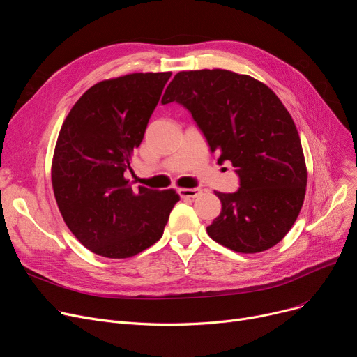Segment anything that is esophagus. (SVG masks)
I'll return each instance as SVG.
<instances>
[{
	"instance_id": "esophagus-1",
	"label": "esophagus",
	"mask_w": 357,
	"mask_h": 357,
	"mask_svg": "<svg viewBox=\"0 0 357 357\" xmlns=\"http://www.w3.org/2000/svg\"><path fill=\"white\" fill-rule=\"evenodd\" d=\"M202 192L201 188H179L178 194L182 198H197Z\"/></svg>"
}]
</instances>
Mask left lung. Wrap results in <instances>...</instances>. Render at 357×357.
Segmentation results:
<instances>
[{"label":"left lung","mask_w":357,"mask_h":357,"mask_svg":"<svg viewBox=\"0 0 357 357\" xmlns=\"http://www.w3.org/2000/svg\"><path fill=\"white\" fill-rule=\"evenodd\" d=\"M188 109L240 178L237 192L214 191L221 213L208 236L238 253L265 252L282 240L303 208L307 166L295 123L276 93L249 75L226 69L178 72L162 104Z\"/></svg>","instance_id":"1"}]
</instances>
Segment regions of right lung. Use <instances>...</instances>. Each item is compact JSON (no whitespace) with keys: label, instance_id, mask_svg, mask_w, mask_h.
Here are the masks:
<instances>
[{"label":"right lung","instance_id":"1","mask_svg":"<svg viewBox=\"0 0 357 357\" xmlns=\"http://www.w3.org/2000/svg\"><path fill=\"white\" fill-rule=\"evenodd\" d=\"M172 72H139L92 85L66 116L52 186L68 229L92 253L126 259L162 237L179 195L131 188L124 172Z\"/></svg>","mask_w":357,"mask_h":357}]
</instances>
